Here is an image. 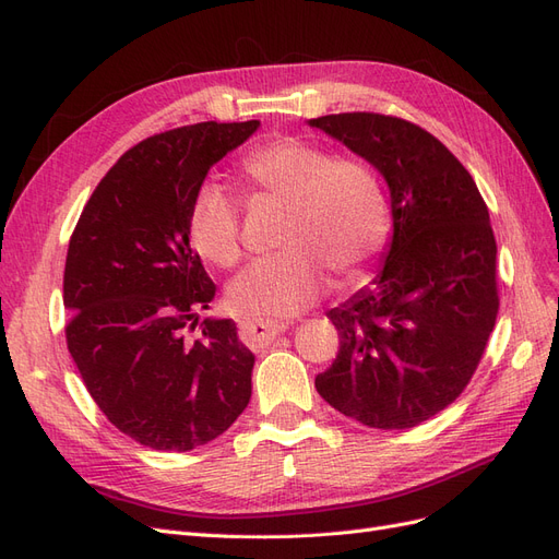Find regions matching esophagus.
Here are the masks:
<instances>
[{"instance_id": "esophagus-1", "label": "esophagus", "mask_w": 559, "mask_h": 559, "mask_svg": "<svg viewBox=\"0 0 559 559\" xmlns=\"http://www.w3.org/2000/svg\"><path fill=\"white\" fill-rule=\"evenodd\" d=\"M288 329V323L284 321H261V319H252V321H242L240 333L242 340L252 346H265L271 344L280 333H284Z\"/></svg>"}]
</instances>
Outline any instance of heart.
Returning <instances> with one entry per match:
<instances>
[{
	"mask_svg": "<svg viewBox=\"0 0 559 559\" xmlns=\"http://www.w3.org/2000/svg\"><path fill=\"white\" fill-rule=\"evenodd\" d=\"M247 178L263 194L292 205L282 226L286 249L249 263L228 286V302L247 319L275 321L307 310L342 280L362 275L391 234L389 205L374 173L354 159L300 139H277L245 159ZM189 240L219 267L238 263L240 201L217 178H205L191 197Z\"/></svg>",
	"mask_w": 559,
	"mask_h": 559,
	"instance_id": "b5f03b06",
	"label": "heart"
}]
</instances>
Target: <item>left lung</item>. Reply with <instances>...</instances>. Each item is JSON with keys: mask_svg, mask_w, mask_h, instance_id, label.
I'll use <instances>...</instances> for the list:
<instances>
[{"mask_svg": "<svg viewBox=\"0 0 559 559\" xmlns=\"http://www.w3.org/2000/svg\"><path fill=\"white\" fill-rule=\"evenodd\" d=\"M379 170L393 234L372 286L333 307L340 352L319 395L362 426L404 430L465 391L497 319V245L476 182L407 120L340 112L307 120Z\"/></svg>", "mask_w": 559, "mask_h": 559, "instance_id": "obj_1", "label": "left lung"}]
</instances>
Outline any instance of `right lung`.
<instances>
[{"label":"right lung","instance_id":"obj_1","mask_svg":"<svg viewBox=\"0 0 559 559\" xmlns=\"http://www.w3.org/2000/svg\"><path fill=\"white\" fill-rule=\"evenodd\" d=\"M259 127L199 122L133 145L94 189L69 242V354L112 426L155 451L207 444L252 397L254 354L236 323L201 321L217 286L187 219L207 170Z\"/></svg>","mask_w":559,"mask_h":559}]
</instances>
